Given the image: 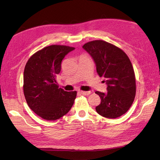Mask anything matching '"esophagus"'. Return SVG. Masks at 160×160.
<instances>
[{
  "instance_id": "1",
  "label": "esophagus",
  "mask_w": 160,
  "mask_h": 160,
  "mask_svg": "<svg viewBox=\"0 0 160 160\" xmlns=\"http://www.w3.org/2000/svg\"><path fill=\"white\" fill-rule=\"evenodd\" d=\"M80 93L83 94V95H89V94L91 93V91H81Z\"/></svg>"
}]
</instances>
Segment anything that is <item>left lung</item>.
I'll list each match as a JSON object with an SVG mask.
<instances>
[{
    "mask_svg": "<svg viewBox=\"0 0 160 160\" xmlns=\"http://www.w3.org/2000/svg\"><path fill=\"white\" fill-rule=\"evenodd\" d=\"M82 48L92 57L97 73L107 84V93L96 91L101 100L96 112L107 118L121 116L132 106L136 92L130 59L122 49L103 40L89 42Z\"/></svg>",
    "mask_w": 160,
    "mask_h": 160,
    "instance_id": "1",
    "label": "left lung"
}]
</instances>
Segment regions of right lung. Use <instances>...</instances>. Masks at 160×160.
Here are the masks:
<instances>
[{
  "label": "right lung",
  "instance_id": "1",
  "mask_svg": "<svg viewBox=\"0 0 160 160\" xmlns=\"http://www.w3.org/2000/svg\"><path fill=\"white\" fill-rule=\"evenodd\" d=\"M75 48L50 45L37 52L28 59L23 74V91L28 106L44 120H55L70 111L77 91L59 88L57 75L64 57Z\"/></svg>",
  "mask_w": 160,
  "mask_h": 160
}]
</instances>
